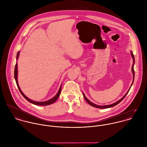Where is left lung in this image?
Here are the masks:
<instances>
[{
	"mask_svg": "<svg viewBox=\"0 0 147 147\" xmlns=\"http://www.w3.org/2000/svg\"><path fill=\"white\" fill-rule=\"evenodd\" d=\"M131 56H132V57L133 58V65H132V73H133V82H132V85H131V87H130V88H129V90H128V91L127 92V93L120 99V100H119L118 101H117V102H115V103H113V104H111V105H105V106H99V105H95V104H94V103H92L91 102H90L89 100H88V99L85 96V94H84V93L83 92V95H84V98H85V99L86 100V102L88 103V104L90 105H91V106H92V107H96V108H98V109H107V108H110V107H114V106H116V105H117L118 103H119L125 97V96L127 95V94L128 93V92H129V90H130V88H131V86H132V84H133V82H134V77H135V71H134V63H135V57H134V54H133V53H132V52L131 51Z\"/></svg>",
	"mask_w": 147,
	"mask_h": 147,
	"instance_id": "8db88e82",
	"label": "left lung"
}]
</instances>
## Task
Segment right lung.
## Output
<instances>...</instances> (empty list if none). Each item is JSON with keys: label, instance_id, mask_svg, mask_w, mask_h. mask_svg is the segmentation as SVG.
I'll list each match as a JSON object with an SVG mask.
<instances>
[{"label": "right lung", "instance_id": "1", "mask_svg": "<svg viewBox=\"0 0 147 147\" xmlns=\"http://www.w3.org/2000/svg\"><path fill=\"white\" fill-rule=\"evenodd\" d=\"M19 52H18V54H17V56H16V59H18V57H19ZM14 77H15V81H16V85L18 86V88H19L20 93L22 94V95L28 100L29 101L30 103L35 105H38V106H47V105H51L52 103H53L58 98H59V96L60 95V93H61V86H60L59 89V91L57 93V94L52 99H49V100H47V101H45V102H36V101H33L31 99H29L27 96H26L24 93L22 92V91L21 90V89L19 87V85L18 84V63H16V65H15V71H14Z\"/></svg>", "mask_w": 147, "mask_h": 147}]
</instances>
